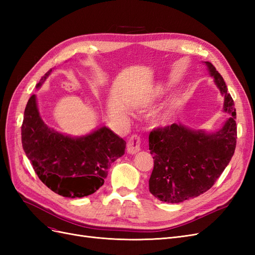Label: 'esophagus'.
Here are the masks:
<instances>
[{"mask_svg": "<svg viewBox=\"0 0 255 255\" xmlns=\"http://www.w3.org/2000/svg\"><path fill=\"white\" fill-rule=\"evenodd\" d=\"M128 152L130 154H135L138 151L140 150V145H141V138L138 134H133L129 137V139L128 140Z\"/></svg>", "mask_w": 255, "mask_h": 255, "instance_id": "34e87169", "label": "esophagus"}]
</instances>
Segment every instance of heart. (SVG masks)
<instances>
[{
    "instance_id": "1",
    "label": "heart",
    "mask_w": 255,
    "mask_h": 255,
    "mask_svg": "<svg viewBox=\"0 0 255 255\" xmlns=\"http://www.w3.org/2000/svg\"><path fill=\"white\" fill-rule=\"evenodd\" d=\"M165 94V88H163V87H158L157 89H155V91L153 92V95L150 97V98H148L146 100H144L143 102H140V105L141 106H146V105H149V104H151L154 100H155L156 98H158V97H160L161 95H164ZM174 107V105L171 107V109H173ZM168 117H169V114L168 113H165V114H163L159 117V121L160 122H164V121H166L167 119H168Z\"/></svg>"
}]
</instances>
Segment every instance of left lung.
<instances>
[{"mask_svg":"<svg viewBox=\"0 0 255 255\" xmlns=\"http://www.w3.org/2000/svg\"><path fill=\"white\" fill-rule=\"evenodd\" d=\"M211 75L225 95V112L231 114L215 134L191 130L180 125L155 128L149 135L154 167L149 180L151 194L160 201L180 203L210 189L232 158L237 139L236 110L226 82L210 61Z\"/></svg>","mask_w":255,"mask_h":255,"instance_id":"8db88e82","label":"left lung"}]
</instances>
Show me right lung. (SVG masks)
<instances>
[{"label": "right lung", "mask_w": 255, "mask_h": 255, "mask_svg": "<svg viewBox=\"0 0 255 255\" xmlns=\"http://www.w3.org/2000/svg\"><path fill=\"white\" fill-rule=\"evenodd\" d=\"M51 71L42 76L37 88ZM21 136L23 150L39 180L67 198L96 192L104 184L111 164L125 154L127 144L106 127L80 138L49 128L38 113L35 95L26 104Z\"/></svg>", "instance_id": "add662e5"}]
</instances>
